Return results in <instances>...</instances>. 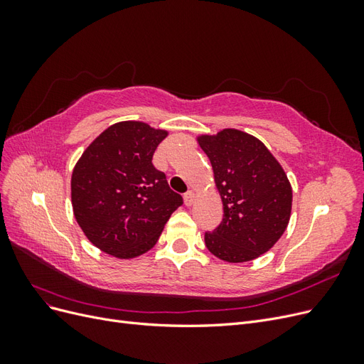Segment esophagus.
Here are the masks:
<instances>
[{"label":"esophagus","instance_id":"1","mask_svg":"<svg viewBox=\"0 0 364 364\" xmlns=\"http://www.w3.org/2000/svg\"><path fill=\"white\" fill-rule=\"evenodd\" d=\"M183 200H185V205H186V206H191V205L196 202V194H194L193 191L185 193Z\"/></svg>","mask_w":364,"mask_h":364}]
</instances>
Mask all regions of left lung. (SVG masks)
I'll return each mask as SVG.
<instances>
[{"label": "left lung", "instance_id": "1", "mask_svg": "<svg viewBox=\"0 0 364 364\" xmlns=\"http://www.w3.org/2000/svg\"><path fill=\"white\" fill-rule=\"evenodd\" d=\"M213 165L223 220L205 234L208 250L226 262L252 261L270 250L287 229L293 191L281 164L253 135L223 129L197 136Z\"/></svg>", "mask_w": 364, "mask_h": 364}]
</instances>
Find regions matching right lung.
Masks as SVG:
<instances>
[{
	"instance_id": "obj_1",
	"label": "right lung",
	"mask_w": 364,
	"mask_h": 364,
	"mask_svg": "<svg viewBox=\"0 0 364 364\" xmlns=\"http://www.w3.org/2000/svg\"><path fill=\"white\" fill-rule=\"evenodd\" d=\"M168 132L142 121H119L98 135L77 161L71 203L91 243L119 259L149 252L182 197L151 164Z\"/></svg>"
}]
</instances>
